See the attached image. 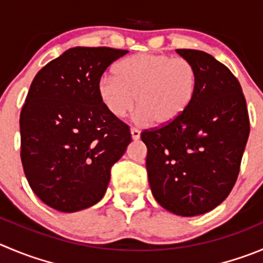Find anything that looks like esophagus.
<instances>
[{
	"label": "esophagus",
	"mask_w": 263,
	"mask_h": 263,
	"mask_svg": "<svg viewBox=\"0 0 263 263\" xmlns=\"http://www.w3.org/2000/svg\"><path fill=\"white\" fill-rule=\"evenodd\" d=\"M130 134H132V138H133L134 141H138V139L141 138V132H139L138 129L132 127V129H130Z\"/></svg>",
	"instance_id": "34e87169"
}]
</instances>
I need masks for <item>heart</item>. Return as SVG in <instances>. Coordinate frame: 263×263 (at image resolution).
<instances>
[{"label":"heart","instance_id":"1","mask_svg":"<svg viewBox=\"0 0 263 263\" xmlns=\"http://www.w3.org/2000/svg\"><path fill=\"white\" fill-rule=\"evenodd\" d=\"M116 77L104 74L98 96L114 117H124L138 106V120L166 126L181 119L195 98L197 76L191 62L165 54L142 52L120 62Z\"/></svg>","mask_w":263,"mask_h":263}]
</instances>
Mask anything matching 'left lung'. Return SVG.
Returning a JSON list of instances; mask_svg holds the SVG:
<instances>
[{"label": "left lung", "instance_id": "obj_1", "mask_svg": "<svg viewBox=\"0 0 263 263\" xmlns=\"http://www.w3.org/2000/svg\"><path fill=\"white\" fill-rule=\"evenodd\" d=\"M197 76L195 98L176 122L143 132L155 200L171 213L194 217L231 192L249 137L247 102L236 77L211 54L178 49Z\"/></svg>", "mask_w": 263, "mask_h": 263}]
</instances>
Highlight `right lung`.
Instances as JSON below:
<instances>
[{
	"label": "right lung",
	"mask_w": 263,
	"mask_h": 263,
	"mask_svg": "<svg viewBox=\"0 0 263 263\" xmlns=\"http://www.w3.org/2000/svg\"><path fill=\"white\" fill-rule=\"evenodd\" d=\"M111 47H71L32 81L21 112L22 164L34 194L73 213L106 194L111 167L132 142L127 125L102 104L98 81L127 54Z\"/></svg>",
	"instance_id": "obj_1"
}]
</instances>
